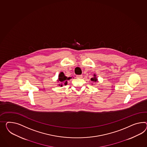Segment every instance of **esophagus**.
Wrapping results in <instances>:
<instances>
[{
    "instance_id": "1",
    "label": "esophagus",
    "mask_w": 147,
    "mask_h": 147,
    "mask_svg": "<svg viewBox=\"0 0 147 147\" xmlns=\"http://www.w3.org/2000/svg\"><path fill=\"white\" fill-rule=\"evenodd\" d=\"M83 77L82 75H77L76 76V78H82Z\"/></svg>"
}]
</instances>
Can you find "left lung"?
<instances>
[{
    "instance_id": "8db88e82",
    "label": "left lung",
    "mask_w": 147,
    "mask_h": 147,
    "mask_svg": "<svg viewBox=\"0 0 147 147\" xmlns=\"http://www.w3.org/2000/svg\"><path fill=\"white\" fill-rule=\"evenodd\" d=\"M90 80H92V81L93 82H98V79L96 78V77L95 75H94V77H93V78H92L90 79Z\"/></svg>"
}]
</instances>
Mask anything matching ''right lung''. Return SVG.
Here are the masks:
<instances>
[{"instance_id": "obj_1", "label": "right lung", "mask_w": 147, "mask_h": 147, "mask_svg": "<svg viewBox=\"0 0 147 147\" xmlns=\"http://www.w3.org/2000/svg\"><path fill=\"white\" fill-rule=\"evenodd\" d=\"M71 78V77H67L65 76L64 75V73L63 72H61L60 73L59 75V79L57 80L58 82L59 83H64V85H66L67 84V80H69V79ZM59 84V86H63V84Z\"/></svg>"}]
</instances>
